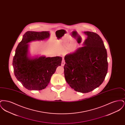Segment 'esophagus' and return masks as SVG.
Masks as SVG:
<instances>
[{"instance_id": "34e87169", "label": "esophagus", "mask_w": 125, "mask_h": 125, "mask_svg": "<svg viewBox=\"0 0 125 125\" xmlns=\"http://www.w3.org/2000/svg\"><path fill=\"white\" fill-rule=\"evenodd\" d=\"M65 64V61L64 59H63V60H62V62H61V65L62 66H64Z\"/></svg>"}]
</instances>
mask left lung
<instances>
[{"label":"left lung","mask_w":125,"mask_h":125,"mask_svg":"<svg viewBox=\"0 0 125 125\" xmlns=\"http://www.w3.org/2000/svg\"><path fill=\"white\" fill-rule=\"evenodd\" d=\"M84 46L65 57V80L76 91L85 93L103 83L108 71L106 50L100 36L86 31Z\"/></svg>","instance_id":"8db88e82"}]
</instances>
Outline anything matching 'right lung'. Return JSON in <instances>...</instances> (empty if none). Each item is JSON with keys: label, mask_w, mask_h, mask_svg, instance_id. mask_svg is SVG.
I'll use <instances>...</instances> for the list:
<instances>
[{"label": "right lung", "mask_w": 125, "mask_h": 125, "mask_svg": "<svg viewBox=\"0 0 125 125\" xmlns=\"http://www.w3.org/2000/svg\"><path fill=\"white\" fill-rule=\"evenodd\" d=\"M50 35L49 31H27L16 48L12 60L14 73L27 89L40 90L45 89L58 66L61 65V57L30 58L28 56L29 42L45 40Z\"/></svg>", "instance_id": "add662e5"}]
</instances>
